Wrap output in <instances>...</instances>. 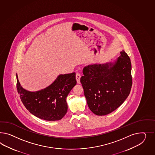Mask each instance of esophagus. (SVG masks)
Here are the masks:
<instances>
[{"instance_id":"1","label":"esophagus","mask_w":155,"mask_h":155,"mask_svg":"<svg viewBox=\"0 0 155 155\" xmlns=\"http://www.w3.org/2000/svg\"><path fill=\"white\" fill-rule=\"evenodd\" d=\"M75 78H76V80H77V84H80V78H81V74H80V73H77L76 74Z\"/></svg>"}]
</instances>
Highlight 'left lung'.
I'll list each match as a JSON object with an SVG mask.
<instances>
[{
  "mask_svg": "<svg viewBox=\"0 0 155 155\" xmlns=\"http://www.w3.org/2000/svg\"><path fill=\"white\" fill-rule=\"evenodd\" d=\"M113 62L85 67L81 83L90 109L98 116L118 108L130 94L132 86L131 64L124 50Z\"/></svg>",
  "mask_w": 155,
  "mask_h": 155,
  "instance_id": "obj_1",
  "label": "left lung"
}]
</instances>
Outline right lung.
<instances>
[{
  "instance_id": "right-lung-1",
  "label": "right lung",
  "mask_w": 155,
  "mask_h": 155,
  "mask_svg": "<svg viewBox=\"0 0 155 155\" xmlns=\"http://www.w3.org/2000/svg\"><path fill=\"white\" fill-rule=\"evenodd\" d=\"M17 78V92L26 108L34 116L46 121L60 120L67 113V97L77 84L75 73L60 74L45 88L29 91L23 88Z\"/></svg>"
}]
</instances>
